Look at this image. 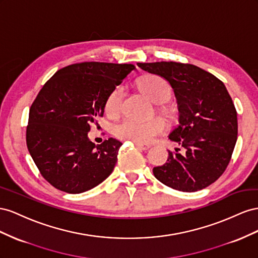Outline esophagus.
Segmentation results:
<instances>
[{
  "label": "esophagus",
  "instance_id": "obj_1",
  "mask_svg": "<svg viewBox=\"0 0 258 258\" xmlns=\"http://www.w3.org/2000/svg\"><path fill=\"white\" fill-rule=\"evenodd\" d=\"M135 146L137 148L142 149V150H148L150 148V145L148 144H141V143H135Z\"/></svg>",
  "mask_w": 258,
  "mask_h": 258
}]
</instances>
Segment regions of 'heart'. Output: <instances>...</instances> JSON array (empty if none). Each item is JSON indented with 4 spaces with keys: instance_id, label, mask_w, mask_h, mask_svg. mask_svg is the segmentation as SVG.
Here are the masks:
<instances>
[{
    "instance_id": "obj_1",
    "label": "heart",
    "mask_w": 258,
    "mask_h": 258,
    "mask_svg": "<svg viewBox=\"0 0 258 258\" xmlns=\"http://www.w3.org/2000/svg\"><path fill=\"white\" fill-rule=\"evenodd\" d=\"M141 91L147 97L156 104H162L168 99L171 95V86L166 80L159 76H148L143 78L138 82ZM123 91L120 86H116L109 94L106 100V112L110 115L119 113ZM165 131V123L159 117L149 121H134L124 120L119 123L114 128L115 135L121 139H128L135 143H149L157 135H160Z\"/></svg>"
}]
</instances>
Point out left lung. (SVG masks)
Here are the masks:
<instances>
[{
  "label": "left lung",
  "mask_w": 258,
  "mask_h": 258,
  "mask_svg": "<svg viewBox=\"0 0 258 258\" xmlns=\"http://www.w3.org/2000/svg\"><path fill=\"white\" fill-rule=\"evenodd\" d=\"M141 69L165 79L178 105V125L168 135L185 153L168 151L166 163L153 175L167 187L194 192L217 180L237 143L238 120L225 84L190 63L138 62Z\"/></svg>",
  "instance_id": "8db88e82"
}]
</instances>
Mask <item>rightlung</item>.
<instances>
[{
  "mask_svg": "<svg viewBox=\"0 0 258 258\" xmlns=\"http://www.w3.org/2000/svg\"><path fill=\"white\" fill-rule=\"evenodd\" d=\"M131 63L80 62L58 70L29 111L27 147L51 186L81 194L112 173L122 143L109 138L96 146L87 133L104 115L107 97L130 72Z\"/></svg>",
  "mask_w": 258,
  "mask_h": 258,
  "instance_id": "1",
  "label": "right lung"
}]
</instances>
